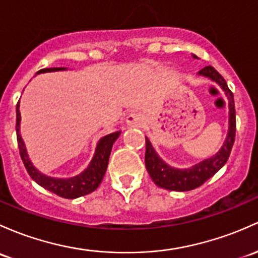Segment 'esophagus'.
Masks as SVG:
<instances>
[{"label": "esophagus", "instance_id": "1", "mask_svg": "<svg viewBox=\"0 0 258 258\" xmlns=\"http://www.w3.org/2000/svg\"><path fill=\"white\" fill-rule=\"evenodd\" d=\"M127 124L135 127H141L143 123H145V118L140 115V113H130L126 117Z\"/></svg>", "mask_w": 258, "mask_h": 258}]
</instances>
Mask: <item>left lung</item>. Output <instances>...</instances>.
<instances>
[{
	"label": "left lung",
	"mask_w": 258,
	"mask_h": 258,
	"mask_svg": "<svg viewBox=\"0 0 258 258\" xmlns=\"http://www.w3.org/2000/svg\"><path fill=\"white\" fill-rule=\"evenodd\" d=\"M193 58L197 59L198 56L193 55ZM198 74L215 81L216 84H219L221 86L222 90L226 94L227 99H229L230 110L229 132H227L226 141H225L224 146H222L220 151L215 156L204 159L200 163L195 164L190 168H186V169H177V168H173L170 165H168L156 153L154 148L152 147L150 140L146 137V168H147L148 173H150L154 184H157L161 188L168 189V190L188 191L203 185L208 179H210L216 172H219L224 167L227 159H229L232 146H234L235 142V134H236V112H235L234 95H232L231 90L227 88V84L224 78L211 65L203 68Z\"/></svg>",
	"instance_id": "8db88e82"
}]
</instances>
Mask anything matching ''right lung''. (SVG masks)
<instances>
[{"label":"right lung","mask_w":258,"mask_h":258,"mask_svg":"<svg viewBox=\"0 0 258 258\" xmlns=\"http://www.w3.org/2000/svg\"><path fill=\"white\" fill-rule=\"evenodd\" d=\"M65 69H67V68H45V69L39 70L37 74L48 72H59V70ZM16 115H17V118H16V131H17V143L18 148H20L21 158L22 161H23V164L24 167H26L28 174L31 175V178L33 179L37 184H39L40 186H43V188L47 189V190L51 191V193L59 195V197L61 198H65V199H75V198L90 194L100 185V183H101L102 178H104L105 175V172H106L107 169L108 158H110L112 146L113 143H115V141L118 138V136H120L121 131L112 132V134L102 137L101 140L99 141L96 151H95V154L93 159H91L90 164H89V167L86 168L84 172H81L80 174L75 175V177L73 178H53L40 173L37 168H34L32 162L29 161L26 146H24L23 140H22L20 135V101H18L17 107H16Z\"/></svg>","instance_id":"1"}]
</instances>
